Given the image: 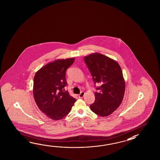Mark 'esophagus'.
Instances as JSON below:
<instances>
[{"mask_svg":"<svg viewBox=\"0 0 160 160\" xmlns=\"http://www.w3.org/2000/svg\"><path fill=\"white\" fill-rule=\"evenodd\" d=\"M85 95V92H81L78 95V97L79 98H82L83 97V96Z\"/></svg>","mask_w":160,"mask_h":160,"instance_id":"34e87169","label":"esophagus"}]
</instances>
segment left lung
<instances>
[{"label":"left lung","instance_id":"left-lung-1","mask_svg":"<svg viewBox=\"0 0 160 160\" xmlns=\"http://www.w3.org/2000/svg\"><path fill=\"white\" fill-rule=\"evenodd\" d=\"M94 83L101 86L95 92V102L90 105L92 112L101 117L110 116L122 102L125 81L117 62L104 55L95 52L84 57Z\"/></svg>","mask_w":160,"mask_h":160}]
</instances>
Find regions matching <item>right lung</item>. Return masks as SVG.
<instances>
[{"mask_svg": "<svg viewBox=\"0 0 160 160\" xmlns=\"http://www.w3.org/2000/svg\"><path fill=\"white\" fill-rule=\"evenodd\" d=\"M75 58L57 59L44 65L34 78L33 95L38 108L48 118L60 120L72 110L76 99L65 91L66 70Z\"/></svg>", "mask_w": 160, "mask_h": 160, "instance_id": "right-lung-1", "label": "right lung"}]
</instances>
